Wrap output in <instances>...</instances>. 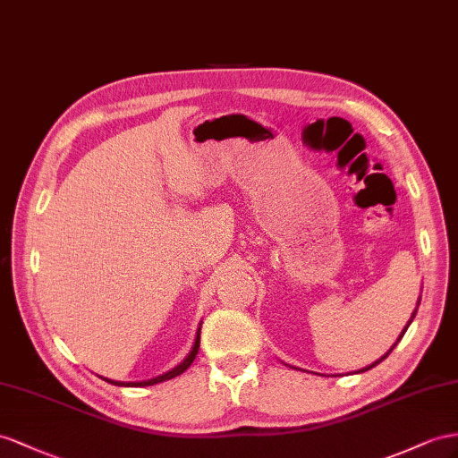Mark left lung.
I'll return each mask as SVG.
<instances>
[{
	"instance_id": "left-lung-1",
	"label": "left lung",
	"mask_w": 458,
	"mask_h": 458,
	"mask_svg": "<svg viewBox=\"0 0 458 458\" xmlns=\"http://www.w3.org/2000/svg\"><path fill=\"white\" fill-rule=\"evenodd\" d=\"M414 318H416V311H414V313H412V318H410V321H408V325H410V323H412V319H414ZM408 325H406V327H404V331H403V333H401V336H398V341H401V338H403V335H404V333H406V329H408ZM398 341H396V343H398ZM394 346H396V344H394ZM394 346H393V348H394ZM393 348H391V350H393ZM391 350H389V352H386V354H385V356H383V358H381V360H385V358H386V356H389V354H391ZM381 360H377V361H375V363H371V366H369V368H373V366H377V363H379V361H381ZM369 368H366V369H369ZM366 369H361V371H366Z\"/></svg>"
}]
</instances>
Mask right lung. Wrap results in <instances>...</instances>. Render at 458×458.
I'll use <instances>...</instances> for the list:
<instances>
[{
	"label": "right lung",
	"instance_id": "obj_1",
	"mask_svg": "<svg viewBox=\"0 0 458 458\" xmlns=\"http://www.w3.org/2000/svg\"><path fill=\"white\" fill-rule=\"evenodd\" d=\"M199 343H201V327H199L197 329V336H195V344H193V348H191V352H190V356H187L178 368H174L172 371H168V373H164V375H160V377H155V379H148V381H140V383H127V385H139V386H147V385H155V383H162V381H166V379H172V377H178V375H182L187 368L191 366L193 363V360H195V356H197V352H199ZM108 383H114V385H125V383H120V381H110V379H106Z\"/></svg>",
	"mask_w": 458,
	"mask_h": 458
}]
</instances>
